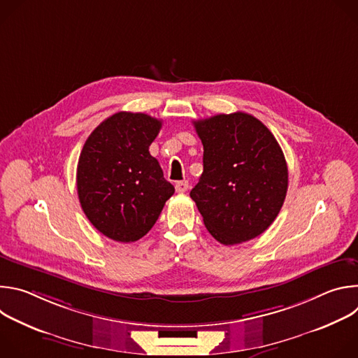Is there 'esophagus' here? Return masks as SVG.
<instances>
[{
  "mask_svg": "<svg viewBox=\"0 0 358 358\" xmlns=\"http://www.w3.org/2000/svg\"><path fill=\"white\" fill-rule=\"evenodd\" d=\"M188 189V182L187 181H178V182H176V191L178 192V194H182V192H185Z\"/></svg>",
  "mask_w": 358,
  "mask_h": 358,
  "instance_id": "34e87169",
  "label": "esophagus"
}]
</instances>
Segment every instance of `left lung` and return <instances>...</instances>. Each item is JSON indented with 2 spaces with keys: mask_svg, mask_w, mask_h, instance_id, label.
<instances>
[{
  "mask_svg": "<svg viewBox=\"0 0 358 358\" xmlns=\"http://www.w3.org/2000/svg\"><path fill=\"white\" fill-rule=\"evenodd\" d=\"M203 145V171L189 196L203 225L222 245L264 234L287 191V164L271 130L235 112L194 122Z\"/></svg>",
  "mask_w": 358,
  "mask_h": 358,
  "instance_id": "8db88e82",
  "label": "left lung"
}]
</instances>
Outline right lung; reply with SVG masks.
<instances>
[{
    "mask_svg": "<svg viewBox=\"0 0 358 358\" xmlns=\"http://www.w3.org/2000/svg\"><path fill=\"white\" fill-rule=\"evenodd\" d=\"M162 120L119 112L87 137L78 163L76 185L90 224L116 242L143 238L159 220L174 187L148 147Z\"/></svg>",
    "mask_w": 358,
    "mask_h": 358,
    "instance_id": "right-lung-1",
    "label": "right lung"
}]
</instances>
